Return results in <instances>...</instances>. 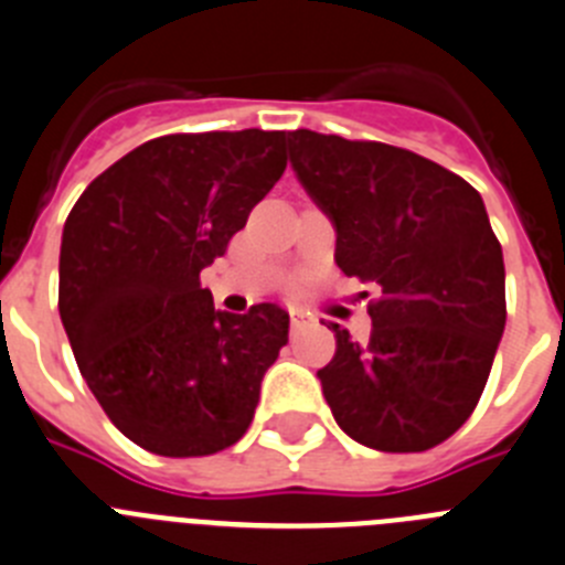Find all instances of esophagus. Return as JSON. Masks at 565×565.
<instances>
[{
	"label": "esophagus",
	"instance_id": "obj_1",
	"mask_svg": "<svg viewBox=\"0 0 565 565\" xmlns=\"http://www.w3.org/2000/svg\"><path fill=\"white\" fill-rule=\"evenodd\" d=\"M309 323H312V315H309L307 309H298V307L289 309V327H292V332L309 327Z\"/></svg>",
	"mask_w": 565,
	"mask_h": 565
}]
</instances>
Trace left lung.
Segmentation results:
<instances>
[{
	"label": "left lung",
	"mask_w": 565,
	"mask_h": 565,
	"mask_svg": "<svg viewBox=\"0 0 565 565\" xmlns=\"http://www.w3.org/2000/svg\"><path fill=\"white\" fill-rule=\"evenodd\" d=\"M287 149L332 222L338 267L377 289L369 340L329 327L338 352L318 380L334 422L374 450H428L472 414L504 334V256L484 200L396 146L298 129Z\"/></svg>",
	"instance_id": "8db88e82"
}]
</instances>
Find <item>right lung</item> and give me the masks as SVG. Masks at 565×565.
<instances>
[{
	"instance_id": "right-lung-1",
	"label": "right lung",
	"mask_w": 565,
	"mask_h": 565,
	"mask_svg": "<svg viewBox=\"0 0 565 565\" xmlns=\"http://www.w3.org/2000/svg\"><path fill=\"white\" fill-rule=\"evenodd\" d=\"M284 169V131L166 135L95 177L70 211L61 323L100 408L151 454L211 456L253 422L289 315L222 312L200 273Z\"/></svg>"
}]
</instances>
